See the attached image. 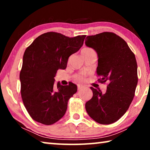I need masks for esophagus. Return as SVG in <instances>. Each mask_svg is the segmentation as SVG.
Instances as JSON below:
<instances>
[{"label": "esophagus", "instance_id": "obj_1", "mask_svg": "<svg viewBox=\"0 0 150 150\" xmlns=\"http://www.w3.org/2000/svg\"><path fill=\"white\" fill-rule=\"evenodd\" d=\"M84 87H85L84 86H83V85H77V89L79 91L83 89V88H84Z\"/></svg>", "mask_w": 150, "mask_h": 150}]
</instances>
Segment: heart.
I'll list each match as a JSON object with an SVG mask.
<instances>
[{"label": "heart", "mask_w": 150, "mask_h": 150, "mask_svg": "<svg viewBox=\"0 0 150 150\" xmlns=\"http://www.w3.org/2000/svg\"><path fill=\"white\" fill-rule=\"evenodd\" d=\"M93 53H95V50L91 47H85L83 48L82 50H81V54H82L83 56L93 54ZM85 77H86L85 74H77L74 76V79L77 81V82H82V81H83L85 79Z\"/></svg>", "instance_id": "obj_1"}]
</instances>
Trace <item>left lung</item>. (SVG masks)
Instances as JSON below:
<instances>
[{"label": "left lung", "mask_w": 150, "mask_h": 150, "mask_svg": "<svg viewBox=\"0 0 150 150\" xmlns=\"http://www.w3.org/2000/svg\"><path fill=\"white\" fill-rule=\"evenodd\" d=\"M85 45L98 55V81H108L106 93L91 87L93 97L85 104L88 115L96 122L110 124L118 120L130 106L138 84L135 55L127 43L115 33L88 35Z\"/></svg>", "instance_id": "8db88e82"}]
</instances>
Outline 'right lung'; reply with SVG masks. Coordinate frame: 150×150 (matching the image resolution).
I'll return each instance as SVG.
<instances>
[{"mask_svg":"<svg viewBox=\"0 0 150 150\" xmlns=\"http://www.w3.org/2000/svg\"><path fill=\"white\" fill-rule=\"evenodd\" d=\"M86 35L69 38L50 32L36 38L28 47L20 73L22 99L31 118L52 125L64 116L77 85H54L59 69H65L69 57L82 47Z\"/></svg>","mask_w":150,"mask_h":150,"instance_id":"right-lung-1","label":"right lung"}]
</instances>
